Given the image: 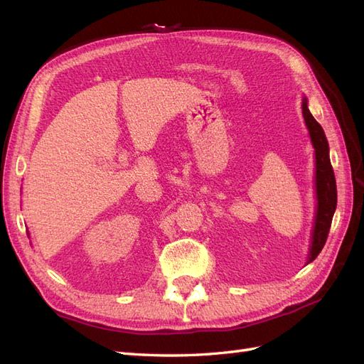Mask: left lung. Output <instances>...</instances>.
Segmentation results:
<instances>
[{
	"mask_svg": "<svg viewBox=\"0 0 364 364\" xmlns=\"http://www.w3.org/2000/svg\"><path fill=\"white\" fill-rule=\"evenodd\" d=\"M302 114L305 124L310 130L311 142L316 149V193H317V213L313 229V241L310 249L311 262L323 249L331 228L333 215L337 206V188L331 161H329V146L322 126L317 123L311 112L308 111L306 98L302 100Z\"/></svg>",
	"mask_w": 364,
	"mask_h": 364,
	"instance_id": "left-lung-1",
	"label": "left lung"
}]
</instances>
